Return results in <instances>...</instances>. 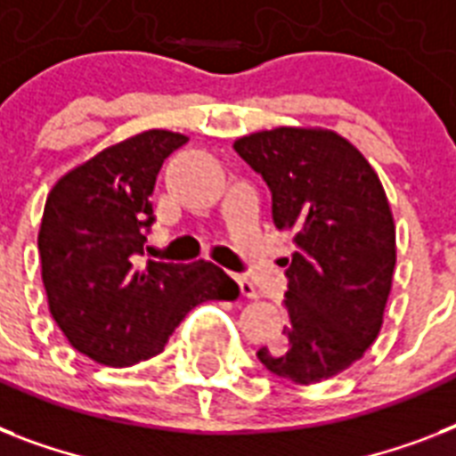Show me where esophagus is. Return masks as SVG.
Returning <instances> with one entry per match:
<instances>
[{
	"label": "esophagus",
	"instance_id": "1",
	"mask_svg": "<svg viewBox=\"0 0 456 456\" xmlns=\"http://www.w3.org/2000/svg\"><path fill=\"white\" fill-rule=\"evenodd\" d=\"M236 279V284H239V291H241L243 298H250V300H256L260 293H257V289L253 284H250L248 279L246 277H234Z\"/></svg>",
	"mask_w": 456,
	"mask_h": 456
}]
</instances>
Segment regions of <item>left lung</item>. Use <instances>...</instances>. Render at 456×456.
Here are the masks:
<instances>
[{
	"label": "left lung",
	"instance_id": "left-lung-1",
	"mask_svg": "<svg viewBox=\"0 0 456 456\" xmlns=\"http://www.w3.org/2000/svg\"><path fill=\"white\" fill-rule=\"evenodd\" d=\"M263 175L272 217L289 229V324L257 360L293 383L346 371L381 331L395 270V222L369 160L338 132L274 127L234 142Z\"/></svg>",
	"mask_w": 456,
	"mask_h": 456
}]
</instances>
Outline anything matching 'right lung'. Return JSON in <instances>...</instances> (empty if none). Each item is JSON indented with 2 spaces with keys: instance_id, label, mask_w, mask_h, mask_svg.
I'll return each instance as SVG.
<instances>
[{
  "instance_id": "right-lung-1",
  "label": "right lung",
  "mask_w": 456,
  "mask_h": 456,
  "mask_svg": "<svg viewBox=\"0 0 456 456\" xmlns=\"http://www.w3.org/2000/svg\"><path fill=\"white\" fill-rule=\"evenodd\" d=\"M182 144L179 132L134 134L68 170L46 196L37 248L49 312L77 353L106 367L163 353L191 307L239 296L208 260L139 265L158 170Z\"/></svg>"
}]
</instances>
